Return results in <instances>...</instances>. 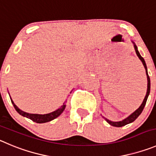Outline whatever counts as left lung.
Returning <instances> with one entry per match:
<instances>
[{
    "label": "left lung",
    "mask_w": 156,
    "mask_h": 156,
    "mask_svg": "<svg viewBox=\"0 0 156 156\" xmlns=\"http://www.w3.org/2000/svg\"><path fill=\"white\" fill-rule=\"evenodd\" d=\"M132 43L134 44V48H135L136 55H137V56L139 57V58L141 60V62H142L144 67H145V72H146V75H147V81H148V85H147V92H146V94H145V98H144L143 101H142V105L139 106V108H138L137 110H135L133 113H132V114H131L129 117H127L126 119H125L124 120L120 121V122H112V121L108 120V119H107L106 118L103 117L105 119V121L108 122V123L109 125H111V126H115V127H122V126H126V125L129 124V123H132V122H133L135 119H137V118L140 115L141 113L142 112V111H143L144 107H145V104H146L147 99H148V94H149V93H150V78H149V76H148V71H147L146 64H145V60H144V58H142V57L141 56L140 54H139V51H138V48H137V46L135 44V43H134L133 41H132Z\"/></svg>",
    "instance_id": "obj_1"
}]
</instances>
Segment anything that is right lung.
<instances>
[{
    "label": "right lung",
    "instance_id": "obj_1",
    "mask_svg": "<svg viewBox=\"0 0 156 156\" xmlns=\"http://www.w3.org/2000/svg\"><path fill=\"white\" fill-rule=\"evenodd\" d=\"M11 100L13 105H14V108H15V110L19 113V114L21 115L24 116V117L27 118V119H30V120H32L34 122H37V123H45V122H50V121H52L53 119H56V118H58V116L60 115L63 112L65 107H66V105H65V103H64L63 105L61 106L59 108L55 110V112H52L48 113V114H44V115L30 114V113H27V112H25L21 111V109L18 108L17 106L14 104V101H13L12 99H11Z\"/></svg>",
    "mask_w": 156,
    "mask_h": 156
}]
</instances>
